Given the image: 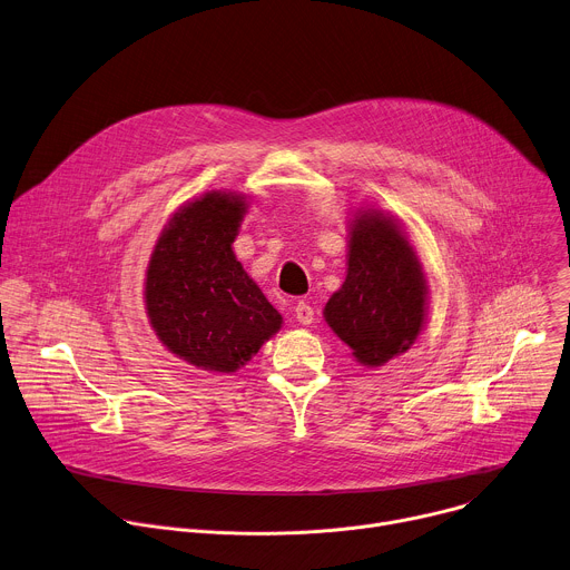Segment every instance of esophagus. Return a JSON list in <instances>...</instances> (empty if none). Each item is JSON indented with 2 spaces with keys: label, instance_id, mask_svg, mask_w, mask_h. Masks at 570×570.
<instances>
[{
  "label": "esophagus",
  "instance_id": "esophagus-1",
  "mask_svg": "<svg viewBox=\"0 0 570 570\" xmlns=\"http://www.w3.org/2000/svg\"><path fill=\"white\" fill-rule=\"evenodd\" d=\"M294 318L301 323V325H309L314 321V309L305 303V301H298L296 307H294Z\"/></svg>",
  "mask_w": 570,
  "mask_h": 570
}]
</instances>
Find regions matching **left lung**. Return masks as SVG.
<instances>
[{
    "label": "left lung",
    "mask_w": 570,
    "mask_h": 570,
    "mask_svg": "<svg viewBox=\"0 0 570 570\" xmlns=\"http://www.w3.org/2000/svg\"><path fill=\"white\" fill-rule=\"evenodd\" d=\"M426 309V276L402 222L380 208H357L348 222L346 281L323 307L330 330L355 362L380 368L415 344Z\"/></svg>",
    "instance_id": "8db88e82"
}]
</instances>
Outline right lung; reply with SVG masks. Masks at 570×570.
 I'll return each instance as SVG.
<instances>
[{
	"instance_id": "1",
	"label": "right lung",
	"mask_w": 570,
	"mask_h": 570,
	"mask_svg": "<svg viewBox=\"0 0 570 570\" xmlns=\"http://www.w3.org/2000/svg\"><path fill=\"white\" fill-rule=\"evenodd\" d=\"M249 202L208 190L168 219L150 254L144 301L161 346L208 373H236L283 325L234 254Z\"/></svg>"
}]
</instances>
